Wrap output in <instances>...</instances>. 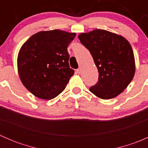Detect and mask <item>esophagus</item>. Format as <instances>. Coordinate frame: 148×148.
<instances>
[{"label":"esophagus","mask_w":148,"mask_h":148,"mask_svg":"<svg viewBox=\"0 0 148 148\" xmlns=\"http://www.w3.org/2000/svg\"><path fill=\"white\" fill-rule=\"evenodd\" d=\"M77 72L78 73V74H81V72H82V69H77Z\"/></svg>","instance_id":"obj_1"}]
</instances>
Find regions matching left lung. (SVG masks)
I'll return each instance as SVG.
<instances>
[{
	"label": "left lung",
	"mask_w": 148,
	"mask_h": 148,
	"mask_svg": "<svg viewBox=\"0 0 148 148\" xmlns=\"http://www.w3.org/2000/svg\"><path fill=\"white\" fill-rule=\"evenodd\" d=\"M90 51L99 72V80L89 91L99 98L110 99L122 93L133 79L135 63L130 44L123 36L102 29L78 36Z\"/></svg>",
	"instance_id": "1"
}]
</instances>
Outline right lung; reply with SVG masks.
<instances>
[{
  "instance_id": "1",
  "label": "right lung",
  "mask_w": 148,
  "mask_h": 148,
  "mask_svg": "<svg viewBox=\"0 0 148 148\" xmlns=\"http://www.w3.org/2000/svg\"><path fill=\"white\" fill-rule=\"evenodd\" d=\"M75 33L59 29L40 31L23 44L17 59L21 81L34 96L51 99L64 91L74 71L67 47Z\"/></svg>"
}]
</instances>
